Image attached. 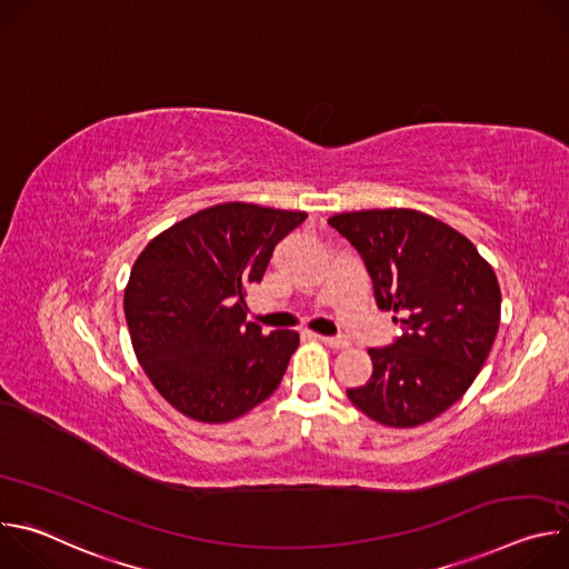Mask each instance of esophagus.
<instances>
[{
	"mask_svg": "<svg viewBox=\"0 0 569 569\" xmlns=\"http://www.w3.org/2000/svg\"><path fill=\"white\" fill-rule=\"evenodd\" d=\"M315 340H319L321 345H327L331 349H347L349 342L345 338H323V336H315Z\"/></svg>",
	"mask_w": 569,
	"mask_h": 569,
	"instance_id": "obj_1",
	"label": "esophagus"
}]
</instances>
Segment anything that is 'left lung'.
<instances>
[{
	"instance_id": "1",
	"label": "left lung",
	"mask_w": 569,
	"mask_h": 569,
	"mask_svg": "<svg viewBox=\"0 0 569 569\" xmlns=\"http://www.w3.org/2000/svg\"><path fill=\"white\" fill-rule=\"evenodd\" d=\"M362 254L382 310L400 312L393 347L369 349L371 378L347 396L371 421L417 428L457 402L489 358L500 327V283L472 242L417 209L329 218Z\"/></svg>"
}]
</instances>
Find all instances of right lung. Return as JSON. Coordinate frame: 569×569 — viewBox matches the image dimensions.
<instances>
[{"label":"right lung","instance_id":"1","mask_svg":"<svg viewBox=\"0 0 569 569\" xmlns=\"http://www.w3.org/2000/svg\"><path fill=\"white\" fill-rule=\"evenodd\" d=\"M250 202L207 207L157 233L132 266L123 312L134 356L171 408L229 423L279 387L297 331L246 321V297L277 242L306 220Z\"/></svg>","mask_w":569,"mask_h":569}]
</instances>
